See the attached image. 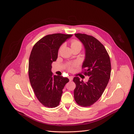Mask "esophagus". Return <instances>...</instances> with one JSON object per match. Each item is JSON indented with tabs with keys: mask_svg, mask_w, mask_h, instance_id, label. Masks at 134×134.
<instances>
[{
	"mask_svg": "<svg viewBox=\"0 0 134 134\" xmlns=\"http://www.w3.org/2000/svg\"><path fill=\"white\" fill-rule=\"evenodd\" d=\"M68 78L69 79V81H72L73 80V78L72 76H68Z\"/></svg>",
	"mask_w": 134,
	"mask_h": 134,
	"instance_id": "esophagus-1",
	"label": "esophagus"
}]
</instances>
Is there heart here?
<instances>
[{
    "label": "heart",
    "mask_w": 134,
    "mask_h": 134,
    "mask_svg": "<svg viewBox=\"0 0 134 134\" xmlns=\"http://www.w3.org/2000/svg\"><path fill=\"white\" fill-rule=\"evenodd\" d=\"M71 48L75 47H81V44L80 42L79 41H78V40H73L71 41ZM73 65H70L68 68L69 70H72L73 68Z\"/></svg>",
    "instance_id": "b5f03b06"
}]
</instances>
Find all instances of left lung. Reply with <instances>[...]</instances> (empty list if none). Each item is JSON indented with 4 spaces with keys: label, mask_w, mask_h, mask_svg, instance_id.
I'll return each mask as SVG.
<instances>
[{
    "label": "left lung",
    "mask_w": 134,
    "mask_h": 134,
    "mask_svg": "<svg viewBox=\"0 0 134 134\" xmlns=\"http://www.w3.org/2000/svg\"><path fill=\"white\" fill-rule=\"evenodd\" d=\"M75 36L85 48L82 68H85L84 74L89 79L85 82L78 76L74 77V97L78 105L87 107L96 103L103 93L110 78L111 62L106 49L97 39L84 34H75Z\"/></svg>",
    "instance_id": "1"
}]
</instances>
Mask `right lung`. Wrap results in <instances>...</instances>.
I'll return each instance as SVG.
<instances>
[{"instance_id":"right-lung-1","label":"right lung","mask_w":134,"mask_h":134,"mask_svg":"<svg viewBox=\"0 0 134 134\" xmlns=\"http://www.w3.org/2000/svg\"><path fill=\"white\" fill-rule=\"evenodd\" d=\"M72 35H48L35 44L29 60V80L39 102L48 108H55L60 104L62 90L69 81L67 78L54 75L52 63L58 58L60 46Z\"/></svg>"}]
</instances>
